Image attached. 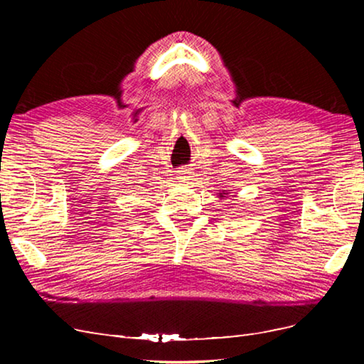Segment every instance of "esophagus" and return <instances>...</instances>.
<instances>
[{
  "label": "esophagus",
  "instance_id": "esophagus-1",
  "mask_svg": "<svg viewBox=\"0 0 364 364\" xmlns=\"http://www.w3.org/2000/svg\"><path fill=\"white\" fill-rule=\"evenodd\" d=\"M191 173H193V171H191V168H188V167L176 170V176H178V180H181V181H188L189 178H191Z\"/></svg>",
  "mask_w": 364,
  "mask_h": 364
}]
</instances>
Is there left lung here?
<instances>
[{"mask_svg":"<svg viewBox=\"0 0 364 364\" xmlns=\"http://www.w3.org/2000/svg\"><path fill=\"white\" fill-rule=\"evenodd\" d=\"M221 197H223V196H221Z\"/></svg>","mask_w":364,"mask_h":364,"instance_id":"obj_1","label":"left lung"}]
</instances>
